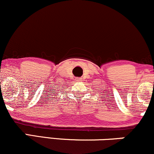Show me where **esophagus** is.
<instances>
[{
    "instance_id": "obj_1",
    "label": "esophagus",
    "mask_w": 154,
    "mask_h": 154,
    "mask_svg": "<svg viewBox=\"0 0 154 154\" xmlns=\"http://www.w3.org/2000/svg\"><path fill=\"white\" fill-rule=\"evenodd\" d=\"M76 80H77V81H81V80H82V79H81V78H80V77H78L76 79Z\"/></svg>"
}]
</instances>
